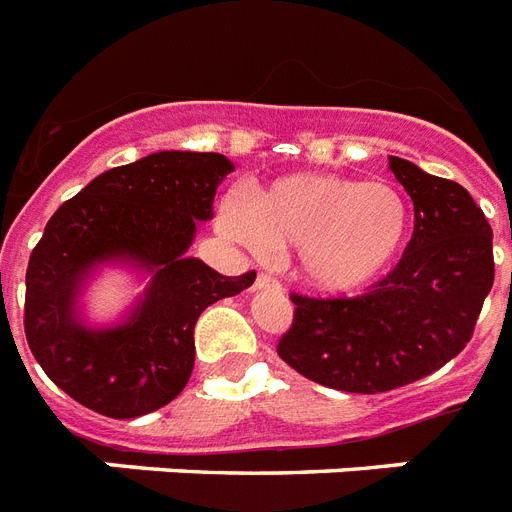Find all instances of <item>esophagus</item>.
<instances>
[{
	"instance_id": "1",
	"label": "esophagus",
	"mask_w": 512,
	"mask_h": 512,
	"mask_svg": "<svg viewBox=\"0 0 512 512\" xmlns=\"http://www.w3.org/2000/svg\"><path fill=\"white\" fill-rule=\"evenodd\" d=\"M255 289H281V284L273 279L271 273H260L255 279Z\"/></svg>"
}]
</instances>
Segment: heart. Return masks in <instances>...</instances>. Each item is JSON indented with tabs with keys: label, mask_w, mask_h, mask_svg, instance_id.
<instances>
[{
	"label": "heart",
	"mask_w": 512,
	"mask_h": 512,
	"mask_svg": "<svg viewBox=\"0 0 512 512\" xmlns=\"http://www.w3.org/2000/svg\"><path fill=\"white\" fill-rule=\"evenodd\" d=\"M217 225L249 249L295 252V268L319 292H356L396 263L412 212L390 183L300 172L225 196Z\"/></svg>",
	"instance_id": "1"
}]
</instances>
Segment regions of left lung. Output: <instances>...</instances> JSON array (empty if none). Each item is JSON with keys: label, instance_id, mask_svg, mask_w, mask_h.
<instances>
[{"label": "left lung", "instance_id": "obj_1", "mask_svg": "<svg viewBox=\"0 0 512 512\" xmlns=\"http://www.w3.org/2000/svg\"><path fill=\"white\" fill-rule=\"evenodd\" d=\"M414 201V233L393 271L358 297L292 295L279 356L345 393H385L428 377L473 337L494 284L492 225L460 183L390 156Z\"/></svg>", "mask_w": 512, "mask_h": 512}]
</instances>
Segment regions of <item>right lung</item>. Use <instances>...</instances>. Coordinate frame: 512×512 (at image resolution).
<instances>
[{
	"instance_id": "obj_1",
	"label": "right lung",
	"mask_w": 512,
	"mask_h": 512,
	"mask_svg": "<svg viewBox=\"0 0 512 512\" xmlns=\"http://www.w3.org/2000/svg\"><path fill=\"white\" fill-rule=\"evenodd\" d=\"M228 172L223 154L159 151L98 175L50 217L28 260L23 327L39 366L74 401L130 420L185 388L201 311L255 281V271L223 276L185 255ZM103 262H130L152 281L122 325L90 330L78 292Z\"/></svg>"
}]
</instances>
